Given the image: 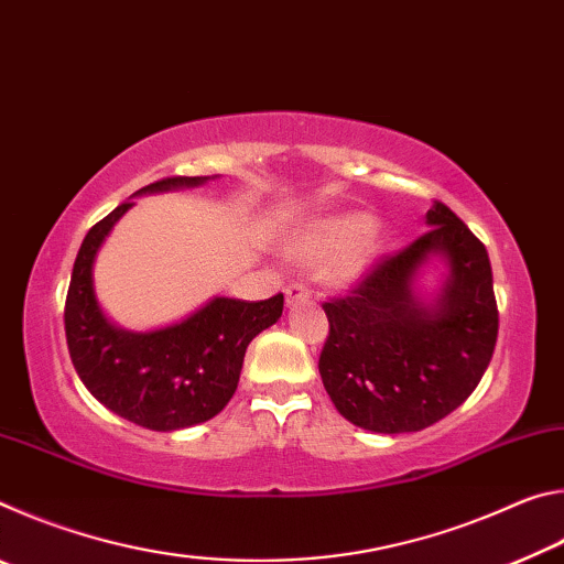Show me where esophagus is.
<instances>
[{"instance_id": "esophagus-1", "label": "esophagus", "mask_w": 564, "mask_h": 564, "mask_svg": "<svg viewBox=\"0 0 564 564\" xmlns=\"http://www.w3.org/2000/svg\"><path fill=\"white\" fill-rule=\"evenodd\" d=\"M311 299V291H308V285L305 283H301V281H295V283H289L285 285V303H295V301H308Z\"/></svg>"}]
</instances>
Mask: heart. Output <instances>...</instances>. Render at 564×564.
Returning a JSON list of instances; mask_svg holds the SVG:
<instances>
[{
	"label": "heart",
	"mask_w": 564,
	"mask_h": 564,
	"mask_svg": "<svg viewBox=\"0 0 564 564\" xmlns=\"http://www.w3.org/2000/svg\"><path fill=\"white\" fill-rule=\"evenodd\" d=\"M386 241V228L376 218L366 214H338L295 236L291 253L305 263L326 261L333 281L352 283L378 261Z\"/></svg>",
	"instance_id": "b5f03b06"
}]
</instances>
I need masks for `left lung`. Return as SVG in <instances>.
<instances>
[{
    "mask_svg": "<svg viewBox=\"0 0 564 564\" xmlns=\"http://www.w3.org/2000/svg\"><path fill=\"white\" fill-rule=\"evenodd\" d=\"M427 231L373 263L346 295L323 303L330 330L318 370L338 413L373 433H415L470 398L498 340V303L485 246L433 202ZM431 254L448 263L433 306L414 295Z\"/></svg>",
    "mask_w": 564,
    "mask_h": 564,
    "instance_id": "8db88e82",
    "label": "left lung"
}]
</instances>
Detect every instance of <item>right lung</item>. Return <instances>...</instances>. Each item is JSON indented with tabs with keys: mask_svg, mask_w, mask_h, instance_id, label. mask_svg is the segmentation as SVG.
Segmentation results:
<instances>
[{
	"mask_svg": "<svg viewBox=\"0 0 564 564\" xmlns=\"http://www.w3.org/2000/svg\"><path fill=\"white\" fill-rule=\"evenodd\" d=\"M208 176H166L137 194L198 186ZM127 202L89 228L76 253L64 305L69 356L89 393L149 431H178L221 413L236 393L248 343L283 313V293L265 301L214 299L169 328L129 333L111 326L94 295V259Z\"/></svg>",
	"mask_w": 564,
	"mask_h": 564,
	"instance_id": "right-lung-1",
	"label": "right lung"
}]
</instances>
